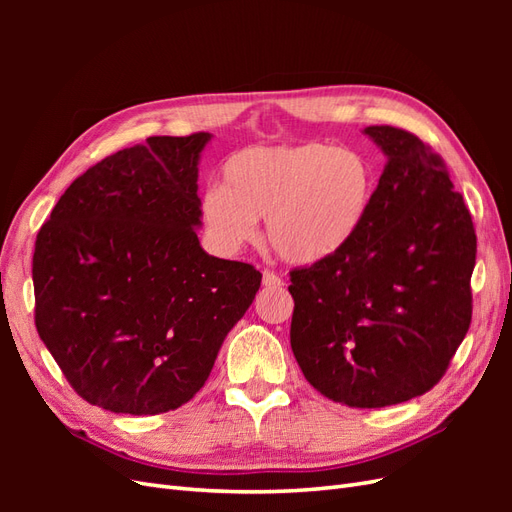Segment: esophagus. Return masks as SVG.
<instances>
[{
  "label": "esophagus",
  "mask_w": 512,
  "mask_h": 512,
  "mask_svg": "<svg viewBox=\"0 0 512 512\" xmlns=\"http://www.w3.org/2000/svg\"><path fill=\"white\" fill-rule=\"evenodd\" d=\"M262 284H265L267 288H280V286H284V280L273 271H262Z\"/></svg>",
  "instance_id": "34e87169"
}]
</instances>
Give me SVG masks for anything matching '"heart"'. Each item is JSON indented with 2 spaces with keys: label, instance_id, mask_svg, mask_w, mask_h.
Listing matches in <instances>:
<instances>
[{
  "label": "heart",
  "instance_id": "1",
  "mask_svg": "<svg viewBox=\"0 0 512 512\" xmlns=\"http://www.w3.org/2000/svg\"><path fill=\"white\" fill-rule=\"evenodd\" d=\"M220 179V188L200 198V220L215 245L239 252L265 218L269 247L294 267L342 254L374 198V175L361 153L324 143L241 147L224 160Z\"/></svg>",
  "mask_w": 512,
  "mask_h": 512
}]
</instances>
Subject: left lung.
<instances>
[{"label": "left lung", "instance_id": "1", "mask_svg": "<svg viewBox=\"0 0 512 512\" xmlns=\"http://www.w3.org/2000/svg\"><path fill=\"white\" fill-rule=\"evenodd\" d=\"M365 134L389 162L346 250L290 271V346L324 397L384 408L433 389L466 337L476 232L427 143L393 126Z\"/></svg>", "mask_w": 512, "mask_h": 512}]
</instances>
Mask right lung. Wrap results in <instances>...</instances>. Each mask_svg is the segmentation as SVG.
Listing matches in <instances>:
<instances>
[{
    "label": "right lung",
    "mask_w": 512,
    "mask_h": 512,
    "mask_svg": "<svg viewBox=\"0 0 512 512\" xmlns=\"http://www.w3.org/2000/svg\"><path fill=\"white\" fill-rule=\"evenodd\" d=\"M209 132L149 136L87 168L36 237V329L72 389L115 414L177 410L203 389L262 273L200 247Z\"/></svg>",
    "instance_id": "1"
}]
</instances>
